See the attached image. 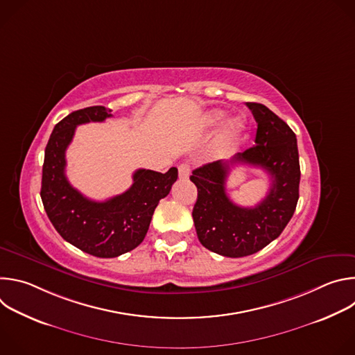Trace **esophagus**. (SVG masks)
<instances>
[{"label":"esophagus","mask_w":355,"mask_h":355,"mask_svg":"<svg viewBox=\"0 0 355 355\" xmlns=\"http://www.w3.org/2000/svg\"><path fill=\"white\" fill-rule=\"evenodd\" d=\"M189 173H191V166L188 163H182L178 166V175L180 178L185 180L189 177Z\"/></svg>","instance_id":"obj_1"}]
</instances>
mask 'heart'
Returning <instances> with one entry per match:
<instances>
[{
  "label": "heart",
  "mask_w": 355,
  "mask_h": 355,
  "mask_svg": "<svg viewBox=\"0 0 355 355\" xmlns=\"http://www.w3.org/2000/svg\"><path fill=\"white\" fill-rule=\"evenodd\" d=\"M226 116V111L223 110H214L211 111L207 118H205V123L208 126H215L218 123H220ZM244 126H245V121L241 118V116H236L233 118L232 121H229V123L225 126L223 129V139H234L237 137L243 130H244Z\"/></svg>",
  "instance_id": "obj_1"
}]
</instances>
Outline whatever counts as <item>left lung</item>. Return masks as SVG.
Here are the masks:
<instances>
[{"label":"left lung","mask_w":355,"mask_h":355,"mask_svg":"<svg viewBox=\"0 0 355 355\" xmlns=\"http://www.w3.org/2000/svg\"><path fill=\"white\" fill-rule=\"evenodd\" d=\"M257 122L256 146L230 162L195 168L198 188L192 218L200 244L225 257H245L275 240L291 220L299 199V153L293 130L263 104L247 103ZM244 162L267 171L272 180L268 196L252 209L236 206L225 193L228 164Z\"/></svg>","instance_id":"8db88e82"}]
</instances>
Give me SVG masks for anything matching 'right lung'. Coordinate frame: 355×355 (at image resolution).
<instances>
[{"instance_id": "add662e5", "label": "right lung", "mask_w": 355, "mask_h": 355, "mask_svg": "<svg viewBox=\"0 0 355 355\" xmlns=\"http://www.w3.org/2000/svg\"><path fill=\"white\" fill-rule=\"evenodd\" d=\"M112 111L105 107L78 110L53 129L44 150L40 198L44 211L70 244L101 259L118 257L136 248L144 239L151 216L178 178V170L167 173L139 168L132 187L121 195L96 202L78 192L66 177V150L76 128L88 122H104Z\"/></svg>"}]
</instances>
